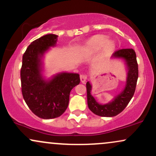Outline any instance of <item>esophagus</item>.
Segmentation results:
<instances>
[{
	"instance_id": "34e87169",
	"label": "esophagus",
	"mask_w": 156,
	"mask_h": 156,
	"mask_svg": "<svg viewBox=\"0 0 156 156\" xmlns=\"http://www.w3.org/2000/svg\"><path fill=\"white\" fill-rule=\"evenodd\" d=\"M80 81H81L82 83H85V81L87 79V75L82 74L80 76Z\"/></svg>"
}]
</instances>
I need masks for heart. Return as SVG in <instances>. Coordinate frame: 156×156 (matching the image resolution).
<instances>
[{
  "label": "heart",
  "instance_id": "heart-1",
  "mask_svg": "<svg viewBox=\"0 0 156 156\" xmlns=\"http://www.w3.org/2000/svg\"><path fill=\"white\" fill-rule=\"evenodd\" d=\"M108 39L104 36L98 35L94 36V37L91 38L88 42L86 43L84 47L83 48V51L87 53H94V52L98 51L105 47L106 45V48L108 50H112L114 48V45L112 42H108Z\"/></svg>",
  "mask_w": 156,
  "mask_h": 156
}]
</instances>
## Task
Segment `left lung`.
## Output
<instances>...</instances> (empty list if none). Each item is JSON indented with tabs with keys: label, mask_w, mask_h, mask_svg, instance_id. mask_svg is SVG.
I'll return each mask as SVG.
<instances>
[{
	"label": "left lung",
	"mask_w": 156,
	"mask_h": 156,
	"mask_svg": "<svg viewBox=\"0 0 156 156\" xmlns=\"http://www.w3.org/2000/svg\"><path fill=\"white\" fill-rule=\"evenodd\" d=\"M114 58H122L125 60L128 69L126 84L124 90L120 94H117L113 101L106 104H100L91 94L92 85L89 82L87 83V104L89 108L94 114L101 117H112L117 116L121 113L128 105L133 98L136 90V83L139 77V69L136 61V55L132 48L120 49L113 53Z\"/></svg>",
	"instance_id": "left-lung-1"
}]
</instances>
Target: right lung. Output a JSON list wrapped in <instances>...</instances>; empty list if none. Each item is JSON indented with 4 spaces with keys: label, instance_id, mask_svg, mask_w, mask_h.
Listing matches in <instances>:
<instances>
[{
    "label": "right lung",
    "instance_id": "1",
    "mask_svg": "<svg viewBox=\"0 0 156 156\" xmlns=\"http://www.w3.org/2000/svg\"><path fill=\"white\" fill-rule=\"evenodd\" d=\"M57 37L50 34L33 41L23 55L20 69L25 102L35 115L45 119L58 117L65 112L70 91L80 83L78 73H58L48 80L42 76L41 58L55 45Z\"/></svg>",
    "mask_w": 156,
    "mask_h": 156
}]
</instances>
